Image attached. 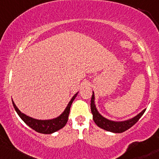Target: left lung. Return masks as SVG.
<instances>
[{
  "mask_svg": "<svg viewBox=\"0 0 159 159\" xmlns=\"http://www.w3.org/2000/svg\"><path fill=\"white\" fill-rule=\"evenodd\" d=\"M94 101V93H93L91 98L90 107L91 112L92 113H93V120H94L95 123L97 124V126H98L99 127L101 128V129H104L107 131L112 132V133H123V132L127 130L128 129H129V128L133 127V126L139 121V118L143 116L145 110H146V109H144L142 112H141L140 113L137 115L136 116H135V117L132 118V119L127 120V121H113L107 119V118L103 117V116L99 113L98 110H97L96 107H95Z\"/></svg>",
  "mask_w": 159,
  "mask_h": 159,
  "instance_id": "1",
  "label": "left lung"
}]
</instances>
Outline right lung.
Segmentation results:
<instances>
[{"label":"right lung","instance_id":"add662e5","mask_svg":"<svg viewBox=\"0 0 159 159\" xmlns=\"http://www.w3.org/2000/svg\"><path fill=\"white\" fill-rule=\"evenodd\" d=\"M78 95V93L72 97L71 101L69 102V104L66 107L65 110L62 114L58 118H54L51 120H37L31 117H29L24 113H22L20 110H18L16 105L12 101V104L14 107L15 111L20 118L26 123L30 127H31L32 129L38 132V133H42V134H51V133H55V132L59 130L66 125V122L68 121V116L70 114V107L73 102V101L75 98L76 95Z\"/></svg>","mask_w":159,"mask_h":159}]
</instances>
